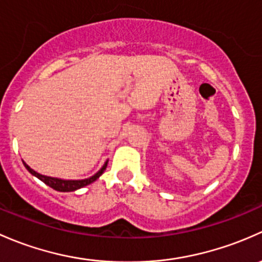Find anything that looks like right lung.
Segmentation results:
<instances>
[{"label":"right lung","instance_id":"1","mask_svg":"<svg viewBox=\"0 0 262 262\" xmlns=\"http://www.w3.org/2000/svg\"><path fill=\"white\" fill-rule=\"evenodd\" d=\"M24 165H25V168L28 169V170L30 171L32 175H35L36 178H39L41 182H44L45 184L49 185V187L53 188V189H55L58 191H73V190L79 189V188L85 187V185L91 184V183H93L94 180L98 179V178L103 174V171L106 170L107 161L104 163V165L102 166V169L97 172V174H94L93 177L88 178V179H83V180H63V179H58V178L45 177V175H41V174H39V172L32 170V169L26 163H24Z\"/></svg>","mask_w":262,"mask_h":262}]
</instances>
